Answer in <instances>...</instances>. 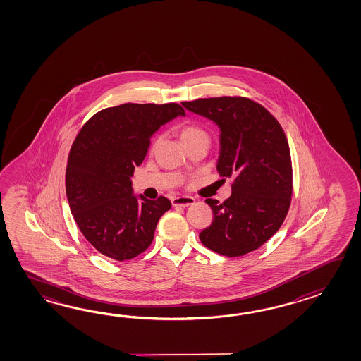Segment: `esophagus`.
I'll return each mask as SVG.
<instances>
[{"instance_id":"esophagus-1","label":"esophagus","mask_w":361,"mask_h":361,"mask_svg":"<svg viewBox=\"0 0 361 361\" xmlns=\"http://www.w3.org/2000/svg\"><path fill=\"white\" fill-rule=\"evenodd\" d=\"M171 204L174 207H190L195 204V199L191 196H178L171 199Z\"/></svg>"}]
</instances>
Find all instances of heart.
<instances>
[{"mask_svg":"<svg viewBox=\"0 0 361 361\" xmlns=\"http://www.w3.org/2000/svg\"><path fill=\"white\" fill-rule=\"evenodd\" d=\"M202 134H205V131L202 130L201 128H199L197 125L188 123V125H184L183 128H182V130H180V138L183 140V143H185V142L196 138V137H200V135H202Z\"/></svg>","mask_w":361,"mask_h":361,"instance_id":"1","label":"heart"}]
</instances>
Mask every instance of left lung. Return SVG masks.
Returning <instances> with one entry per match:
<instances>
[{
  "mask_svg": "<svg viewBox=\"0 0 361 361\" xmlns=\"http://www.w3.org/2000/svg\"><path fill=\"white\" fill-rule=\"evenodd\" d=\"M182 104L221 128L216 170L232 178L228 199L205 200L213 222L201 231L200 240L231 258L250 253L276 233L292 202V157L284 130L266 108L244 97Z\"/></svg>",
  "mask_w": 361,
  "mask_h": 361,
  "instance_id": "1",
  "label": "left lung"
}]
</instances>
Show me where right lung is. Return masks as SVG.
Listing matches in <instances>:
<instances>
[{"label":"right lung","mask_w":361,"mask_h":361,"mask_svg":"<svg viewBox=\"0 0 361 361\" xmlns=\"http://www.w3.org/2000/svg\"><path fill=\"white\" fill-rule=\"evenodd\" d=\"M184 115L177 103H125L97 112L78 131L66 170L67 199L85 238L108 258L126 261L143 253L171 207L164 196L137 199L130 178L154 131Z\"/></svg>","instance_id":"right-lung-1"}]
</instances>
